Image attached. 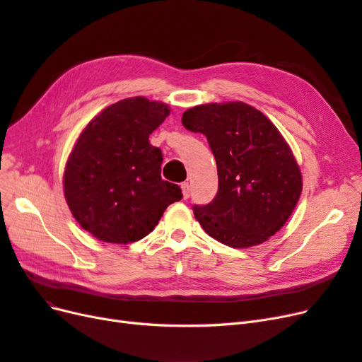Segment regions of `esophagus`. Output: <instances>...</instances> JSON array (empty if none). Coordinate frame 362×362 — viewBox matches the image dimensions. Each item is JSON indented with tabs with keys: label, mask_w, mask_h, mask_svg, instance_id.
Wrapping results in <instances>:
<instances>
[{
	"label": "esophagus",
	"mask_w": 362,
	"mask_h": 362,
	"mask_svg": "<svg viewBox=\"0 0 362 362\" xmlns=\"http://www.w3.org/2000/svg\"><path fill=\"white\" fill-rule=\"evenodd\" d=\"M181 190H182V196H184V199L190 198L192 189H190V184H189V182H182V184H181Z\"/></svg>",
	"instance_id": "esophagus-1"
}]
</instances>
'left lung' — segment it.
<instances>
[{
	"label": "left lung",
	"instance_id": "obj_1",
	"mask_svg": "<svg viewBox=\"0 0 362 362\" xmlns=\"http://www.w3.org/2000/svg\"><path fill=\"white\" fill-rule=\"evenodd\" d=\"M181 122L206 136L217 164L216 198L193 206L204 231L229 247L257 246L275 235L302 192L298 161L278 128L240 101L192 107Z\"/></svg>",
	"mask_w": 362,
	"mask_h": 362
}]
</instances>
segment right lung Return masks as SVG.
I'll return each mask as SVG.
<instances>
[{"instance_id":"right-lung-1","label":"right lung","mask_w":362,"mask_h":362,"mask_svg":"<svg viewBox=\"0 0 362 362\" xmlns=\"http://www.w3.org/2000/svg\"><path fill=\"white\" fill-rule=\"evenodd\" d=\"M169 113L163 103L127 98L104 108L76 140L64 168V198L75 221L101 242H137L182 198L180 185L161 180V151L149 144Z\"/></svg>"}]
</instances>
